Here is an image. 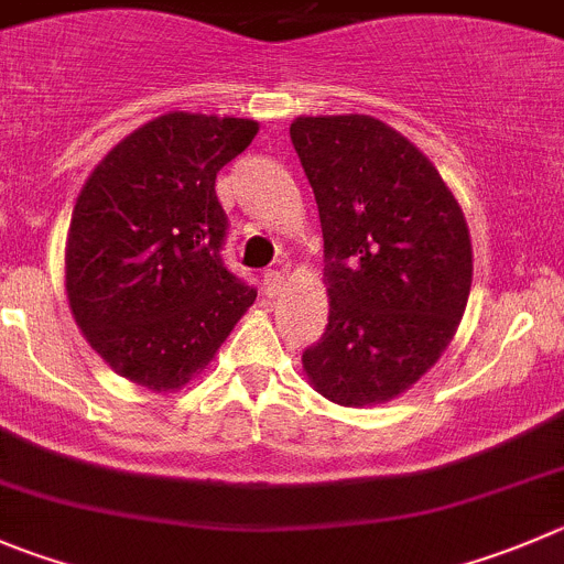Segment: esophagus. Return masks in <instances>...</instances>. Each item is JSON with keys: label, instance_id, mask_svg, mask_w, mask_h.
Listing matches in <instances>:
<instances>
[{"label": "esophagus", "instance_id": "1", "mask_svg": "<svg viewBox=\"0 0 564 564\" xmlns=\"http://www.w3.org/2000/svg\"><path fill=\"white\" fill-rule=\"evenodd\" d=\"M283 289V275L281 272H275V270H270V272H264V292L270 294H278Z\"/></svg>", "mask_w": 564, "mask_h": 564}]
</instances>
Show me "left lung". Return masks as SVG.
Returning <instances> with one entry per match:
<instances>
[{
	"label": "left lung",
	"mask_w": 564,
	"mask_h": 564,
	"mask_svg": "<svg viewBox=\"0 0 564 564\" xmlns=\"http://www.w3.org/2000/svg\"><path fill=\"white\" fill-rule=\"evenodd\" d=\"M289 135L328 261V328L303 372L339 406L389 403L459 328L473 283L465 214L434 163L372 116H297Z\"/></svg>",
	"instance_id": "left-lung-1"
}]
</instances>
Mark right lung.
<instances>
[{"label": "right lung", "instance_id": "obj_1", "mask_svg": "<svg viewBox=\"0 0 564 564\" xmlns=\"http://www.w3.org/2000/svg\"><path fill=\"white\" fill-rule=\"evenodd\" d=\"M258 122L170 110L94 166L66 239V297L88 345L128 381L175 392L256 300L223 264L214 183Z\"/></svg>", "mask_w": 564, "mask_h": 564}]
</instances>
